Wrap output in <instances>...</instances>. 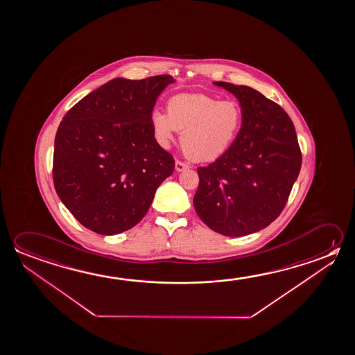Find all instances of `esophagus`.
<instances>
[{"mask_svg":"<svg viewBox=\"0 0 355 355\" xmlns=\"http://www.w3.org/2000/svg\"><path fill=\"white\" fill-rule=\"evenodd\" d=\"M187 168H188V166H187L186 163L180 162V159H175V171L177 172H182V171H184Z\"/></svg>","mask_w":355,"mask_h":355,"instance_id":"obj_1","label":"esophagus"}]
</instances>
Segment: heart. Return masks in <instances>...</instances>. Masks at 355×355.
Segmentation results:
<instances>
[{"label": "heart", "mask_w": 355, "mask_h": 355, "mask_svg": "<svg viewBox=\"0 0 355 355\" xmlns=\"http://www.w3.org/2000/svg\"><path fill=\"white\" fill-rule=\"evenodd\" d=\"M244 122L241 105L233 99L218 100L205 94H177L167 101V115L151 114L155 139L168 147L180 131V144L187 157L210 162L221 157L238 139Z\"/></svg>", "instance_id": "obj_1"}]
</instances>
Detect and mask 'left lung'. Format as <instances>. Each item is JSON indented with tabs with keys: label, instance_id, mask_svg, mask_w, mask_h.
Returning <instances> with one entry per match:
<instances>
[{
	"label": "left lung",
	"instance_id": "left-lung-1",
	"mask_svg": "<svg viewBox=\"0 0 355 355\" xmlns=\"http://www.w3.org/2000/svg\"><path fill=\"white\" fill-rule=\"evenodd\" d=\"M234 94L244 122L233 146L199 167L193 199L199 218L216 233L243 236L272 223L285 208L302 153L290 116L252 87L214 82Z\"/></svg>",
	"mask_w": 355,
	"mask_h": 355
}]
</instances>
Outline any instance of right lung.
<instances>
[{"instance_id": "right-lung-1", "label": "right lung", "mask_w": 355, "mask_h": 355, "mask_svg": "<svg viewBox=\"0 0 355 355\" xmlns=\"http://www.w3.org/2000/svg\"><path fill=\"white\" fill-rule=\"evenodd\" d=\"M171 76L112 79L70 109L54 140L58 197L89 230L115 235L151 207L175 159L153 136L151 114Z\"/></svg>"}]
</instances>
